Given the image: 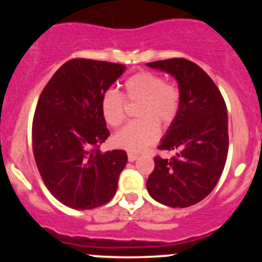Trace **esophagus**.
Segmentation results:
<instances>
[{"mask_svg": "<svg viewBox=\"0 0 262 262\" xmlns=\"http://www.w3.org/2000/svg\"><path fill=\"white\" fill-rule=\"evenodd\" d=\"M127 157H128V161H131V163H133V161H135V160L138 159V155L128 154V155H127Z\"/></svg>", "mask_w": 262, "mask_h": 262, "instance_id": "34e87169", "label": "esophagus"}]
</instances>
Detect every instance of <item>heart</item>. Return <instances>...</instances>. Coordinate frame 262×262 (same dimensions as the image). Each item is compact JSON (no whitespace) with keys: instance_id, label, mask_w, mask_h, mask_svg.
<instances>
[{"instance_id":"obj_1","label":"heart","mask_w":262,"mask_h":262,"mask_svg":"<svg viewBox=\"0 0 262 262\" xmlns=\"http://www.w3.org/2000/svg\"><path fill=\"white\" fill-rule=\"evenodd\" d=\"M139 103L135 115L138 120L127 124L115 134V147L129 152H140L156 142L160 128H166L174 122L180 110L181 93L172 82L154 72H139L127 78L123 84V96L113 89L106 90L101 98V113L106 123L118 128L126 120L127 105Z\"/></svg>"}]
</instances>
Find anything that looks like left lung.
I'll list each match as a JSON object with an SVG mask.
<instances>
[{
    "mask_svg": "<svg viewBox=\"0 0 262 262\" xmlns=\"http://www.w3.org/2000/svg\"><path fill=\"white\" fill-rule=\"evenodd\" d=\"M147 66L170 73L181 93L177 118L157 147L174 152V156L155 157L147 190L155 201L169 207H189L211 193L226 165V102L211 77L190 60L174 57Z\"/></svg>",
    "mask_w": 262,
    "mask_h": 262,
    "instance_id": "1",
    "label": "left lung"
}]
</instances>
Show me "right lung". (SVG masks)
I'll return each instance as SVG.
<instances>
[{"instance_id": "add662e5", "label": "right lung", "mask_w": 262, "mask_h": 262, "mask_svg": "<svg viewBox=\"0 0 262 262\" xmlns=\"http://www.w3.org/2000/svg\"><path fill=\"white\" fill-rule=\"evenodd\" d=\"M123 72V64L72 59L38 99L32 119L36 166L51 194L71 209H96L115 195L127 154L99 151L110 136L101 98Z\"/></svg>"}]
</instances>
